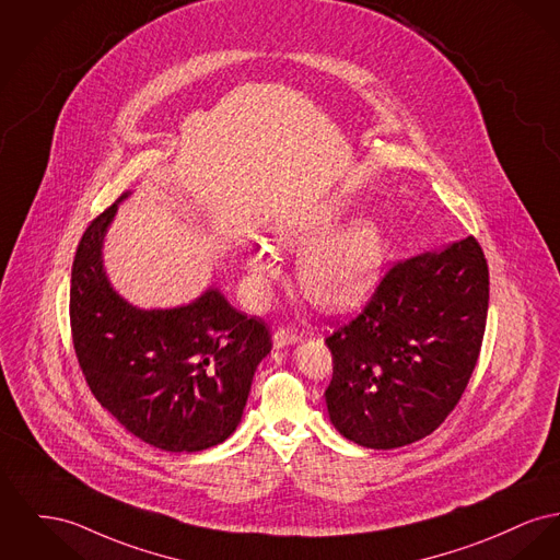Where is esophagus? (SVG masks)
Masks as SVG:
<instances>
[{
  "mask_svg": "<svg viewBox=\"0 0 560 560\" xmlns=\"http://www.w3.org/2000/svg\"><path fill=\"white\" fill-rule=\"evenodd\" d=\"M298 338H300V336H298L296 329L279 328L272 334V345H275L277 349H281V347L294 345V342H298Z\"/></svg>",
  "mask_w": 560,
  "mask_h": 560,
  "instance_id": "34e87169",
  "label": "esophagus"
}]
</instances>
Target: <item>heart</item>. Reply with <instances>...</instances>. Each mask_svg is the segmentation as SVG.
Segmentation results:
<instances>
[{
	"instance_id": "obj_1",
	"label": "heart",
	"mask_w": 560,
	"mask_h": 560,
	"mask_svg": "<svg viewBox=\"0 0 560 560\" xmlns=\"http://www.w3.org/2000/svg\"><path fill=\"white\" fill-rule=\"evenodd\" d=\"M340 220L342 207L329 205L313 218L283 222L275 231L279 247L302 252L298 283L304 296L329 311L358 306L374 290L387 256L385 232L376 220L363 218L331 235ZM247 266L262 288L277 275L262 249L249 254Z\"/></svg>"
}]
</instances>
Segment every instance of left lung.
Wrapping results in <instances>:
<instances>
[{"label": "left lung", "mask_w": 560, "mask_h": 560, "mask_svg": "<svg viewBox=\"0 0 560 560\" xmlns=\"http://www.w3.org/2000/svg\"><path fill=\"white\" fill-rule=\"evenodd\" d=\"M487 311L489 266L474 236L394 264L362 313L326 338L331 425L376 451L435 431L476 368Z\"/></svg>", "instance_id": "obj_1"}]
</instances>
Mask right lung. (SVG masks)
Segmentation results:
<instances>
[{
	"label": "right lung",
	"mask_w": 560,
	"mask_h": 560,
	"mask_svg": "<svg viewBox=\"0 0 560 560\" xmlns=\"http://www.w3.org/2000/svg\"><path fill=\"white\" fill-rule=\"evenodd\" d=\"M120 200L91 222L73 258L75 358L101 406L132 435L168 453L211 448L241 423L270 331L218 288L175 308L145 311L120 296L103 270V238Z\"/></svg>",
	"instance_id": "right-lung-1"
}]
</instances>
